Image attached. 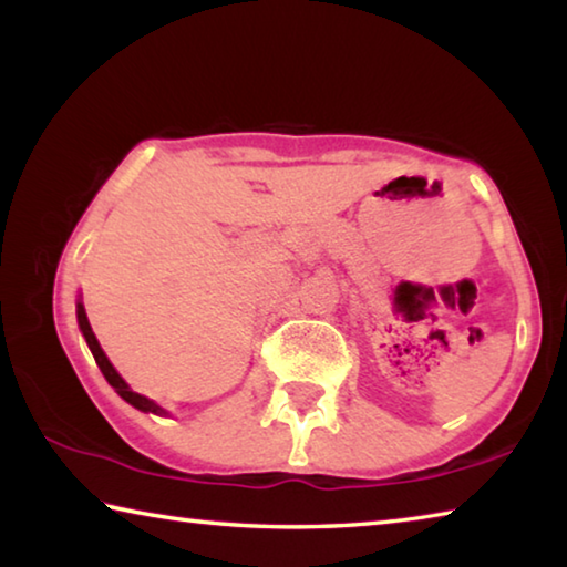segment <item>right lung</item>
Masks as SVG:
<instances>
[{"label": "right lung", "instance_id": "obj_1", "mask_svg": "<svg viewBox=\"0 0 567 567\" xmlns=\"http://www.w3.org/2000/svg\"><path fill=\"white\" fill-rule=\"evenodd\" d=\"M76 322H80V330H82V334H84V340H87V344H90L94 360H97V364H100L102 375L107 378V382H110V385H112L114 390H117V395L127 400L130 405H134V408L142 410V412H157V415H162V412H165V410H162L159 405H155V402H152V400L137 395V392H132V388L127 385V382H124V380L120 378V372L112 368V362L107 360V354L102 352L97 338H94V332H92V328H90V320H87V312H84L82 302H76Z\"/></svg>", "mask_w": 567, "mask_h": 567}]
</instances>
